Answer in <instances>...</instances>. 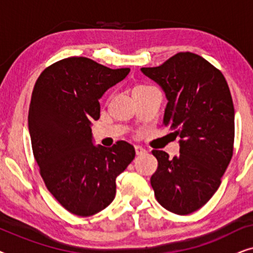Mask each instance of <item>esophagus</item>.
<instances>
[{
    "label": "esophagus",
    "instance_id": "esophagus-1",
    "mask_svg": "<svg viewBox=\"0 0 253 253\" xmlns=\"http://www.w3.org/2000/svg\"><path fill=\"white\" fill-rule=\"evenodd\" d=\"M134 150H136V154L137 155H143L145 153H147V151L145 150L144 147L139 146V145H137V146H134Z\"/></svg>",
    "mask_w": 253,
    "mask_h": 253
}]
</instances>
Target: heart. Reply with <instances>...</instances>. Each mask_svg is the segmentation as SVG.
<instances>
[{"label": "heart", "mask_w": 253, "mask_h": 253, "mask_svg": "<svg viewBox=\"0 0 253 253\" xmlns=\"http://www.w3.org/2000/svg\"><path fill=\"white\" fill-rule=\"evenodd\" d=\"M146 87H150V86H146V85H139V86H137V87H134L133 91H138V89H141V88H146Z\"/></svg>", "instance_id": "obj_1"}]
</instances>
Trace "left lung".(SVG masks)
<instances>
[{
    "mask_svg": "<svg viewBox=\"0 0 253 253\" xmlns=\"http://www.w3.org/2000/svg\"><path fill=\"white\" fill-rule=\"evenodd\" d=\"M140 71L165 92L168 102L162 126L179 137L178 157L152 152L159 166L151 185L161 206L186 215L212 198L233 157L235 112L229 87L216 68L189 51Z\"/></svg>",
    "mask_w": 253,
    "mask_h": 253,
    "instance_id": "8db88e82",
    "label": "left lung"
}]
</instances>
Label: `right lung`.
Returning <instances> with one entry per match:
<instances>
[{"label":"right lung","instance_id":"obj_1","mask_svg":"<svg viewBox=\"0 0 253 253\" xmlns=\"http://www.w3.org/2000/svg\"><path fill=\"white\" fill-rule=\"evenodd\" d=\"M129 72L68 57L47 68L34 86L29 109L34 158L49 192L76 215L105 210L115 198L116 177L136 155L124 140L94 145L91 129L100 117L99 100Z\"/></svg>","mask_w":253,"mask_h":253}]
</instances>
